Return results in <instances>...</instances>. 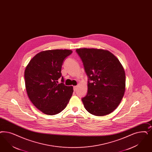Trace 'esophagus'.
<instances>
[{
    "mask_svg": "<svg viewBox=\"0 0 152 152\" xmlns=\"http://www.w3.org/2000/svg\"><path fill=\"white\" fill-rule=\"evenodd\" d=\"M77 86H75L73 87V90H74L75 91H77Z\"/></svg>",
    "mask_w": 152,
    "mask_h": 152,
    "instance_id": "esophagus-1",
    "label": "esophagus"
}]
</instances>
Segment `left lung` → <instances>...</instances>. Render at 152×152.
<instances>
[{
	"mask_svg": "<svg viewBox=\"0 0 152 152\" xmlns=\"http://www.w3.org/2000/svg\"><path fill=\"white\" fill-rule=\"evenodd\" d=\"M76 52L89 78L88 94L82 99L85 108L94 115L110 114L117 108L125 94L124 68L107 50L79 48Z\"/></svg>",
	"mask_w": 152,
	"mask_h": 152,
	"instance_id": "8db88e82",
	"label": "left lung"
}]
</instances>
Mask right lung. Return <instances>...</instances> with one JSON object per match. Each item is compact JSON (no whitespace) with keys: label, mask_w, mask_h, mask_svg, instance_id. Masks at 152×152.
Here are the masks:
<instances>
[{"label":"right lung","mask_w":152,"mask_h":152,"mask_svg":"<svg viewBox=\"0 0 152 152\" xmlns=\"http://www.w3.org/2000/svg\"><path fill=\"white\" fill-rule=\"evenodd\" d=\"M72 53L67 49L44 50L32 58L25 70L27 94L39 110L48 115L60 113L73 94V86L58 84L63 61ZM63 77L62 81L63 82Z\"/></svg>","instance_id":"right-lung-1"}]
</instances>
